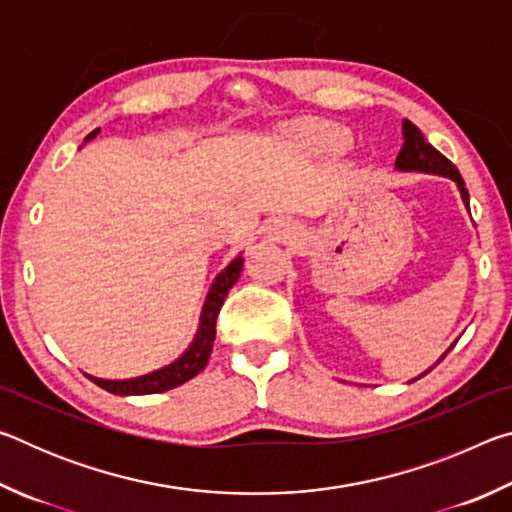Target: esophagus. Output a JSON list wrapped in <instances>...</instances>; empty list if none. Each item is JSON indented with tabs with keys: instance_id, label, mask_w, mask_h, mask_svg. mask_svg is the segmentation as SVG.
<instances>
[{
	"instance_id": "34e87169",
	"label": "esophagus",
	"mask_w": 512,
	"mask_h": 512,
	"mask_svg": "<svg viewBox=\"0 0 512 512\" xmlns=\"http://www.w3.org/2000/svg\"><path fill=\"white\" fill-rule=\"evenodd\" d=\"M266 235L273 241H287L296 237V225L284 219H275L273 223L266 225Z\"/></svg>"
}]
</instances>
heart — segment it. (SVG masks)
I'll return each instance as SVG.
<instances>
[{
	"label": "heart",
	"mask_w": 512,
	"mask_h": 512,
	"mask_svg": "<svg viewBox=\"0 0 512 512\" xmlns=\"http://www.w3.org/2000/svg\"><path fill=\"white\" fill-rule=\"evenodd\" d=\"M305 140L311 149L323 155H339L343 151H348L350 146V135L345 133L341 126L332 124L309 126L305 131Z\"/></svg>",
	"instance_id": "obj_1"
}]
</instances>
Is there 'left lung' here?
<instances>
[{"instance_id": "left-lung-1", "label": "left lung", "mask_w": 512, "mask_h": 512, "mask_svg": "<svg viewBox=\"0 0 512 512\" xmlns=\"http://www.w3.org/2000/svg\"><path fill=\"white\" fill-rule=\"evenodd\" d=\"M402 137H404V144H402V151L397 153V158H395V169L397 171L429 173V176H443V178L454 180L456 187H458V192H461L465 210L470 212V194H467L461 173H458V169L454 167V164L449 162L443 153L433 149V146L427 140H424V135H422L420 128L415 126V124H411L409 119L402 121ZM454 345H456V341L449 345L447 352L452 350ZM447 352L436 363H433L429 370H424L422 375H427V372H431L433 368H436L438 363L447 357ZM422 375H418L415 379H420ZM415 379H411V381H415Z\"/></svg>"}]
</instances>
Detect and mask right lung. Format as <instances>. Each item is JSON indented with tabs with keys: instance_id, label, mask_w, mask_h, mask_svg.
I'll return each mask as SVG.
<instances>
[{
	"instance_id": "right-lung-1",
	"label": "right lung",
	"mask_w": 512,
	"mask_h": 512,
	"mask_svg": "<svg viewBox=\"0 0 512 512\" xmlns=\"http://www.w3.org/2000/svg\"><path fill=\"white\" fill-rule=\"evenodd\" d=\"M97 135H99V128L85 137V142L94 140ZM241 271H244V257L239 253L219 275L214 277L212 287L205 296L201 316H198V327H196L194 339L178 359H173L171 363H167V366H162L158 370H151L146 372V375L131 377V379H103V377L90 375V372H85V377L94 381V384L103 388V391H108L112 395H121V397L164 393L196 377L198 372L207 366V361H210L214 339H216V316H219L223 302L228 298L230 289L235 287Z\"/></svg>"
}]
</instances>
